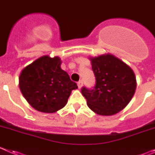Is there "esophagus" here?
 <instances>
[{"label": "esophagus", "instance_id": "obj_1", "mask_svg": "<svg viewBox=\"0 0 155 155\" xmlns=\"http://www.w3.org/2000/svg\"><path fill=\"white\" fill-rule=\"evenodd\" d=\"M82 85H83V81H79L78 82V86L79 88H81V87H82Z\"/></svg>", "mask_w": 155, "mask_h": 155}]
</instances>
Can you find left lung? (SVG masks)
Wrapping results in <instances>:
<instances>
[{
    "mask_svg": "<svg viewBox=\"0 0 155 155\" xmlns=\"http://www.w3.org/2000/svg\"><path fill=\"white\" fill-rule=\"evenodd\" d=\"M96 83L94 89L81 88L87 106L96 114L113 116L130 102L137 87L134 72L110 53L89 57Z\"/></svg>",
    "mask_w": 155,
    "mask_h": 155,
    "instance_id": "left-lung-1",
    "label": "left lung"
}]
</instances>
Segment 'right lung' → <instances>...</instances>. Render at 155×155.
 <instances>
[{
  "instance_id": "add662e5",
  "label": "right lung",
  "mask_w": 155,
  "mask_h": 155,
  "mask_svg": "<svg viewBox=\"0 0 155 155\" xmlns=\"http://www.w3.org/2000/svg\"><path fill=\"white\" fill-rule=\"evenodd\" d=\"M59 57L45 55L26 66L19 76L24 98L35 110L53 113L64 108L74 89L78 88L68 74L61 69Z\"/></svg>"
}]
</instances>
